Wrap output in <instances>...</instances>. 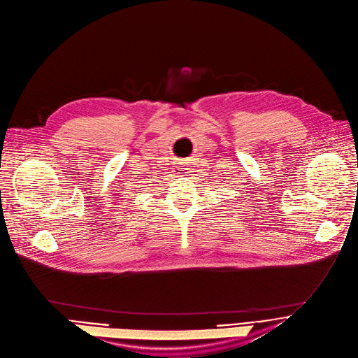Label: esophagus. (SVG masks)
Wrapping results in <instances>:
<instances>
[{
    "label": "esophagus",
    "mask_w": 358,
    "mask_h": 358,
    "mask_svg": "<svg viewBox=\"0 0 358 358\" xmlns=\"http://www.w3.org/2000/svg\"><path fill=\"white\" fill-rule=\"evenodd\" d=\"M176 169H178V173H179V175L185 176V175L187 173V171H189L187 162H179V163H178V166H176Z\"/></svg>",
    "instance_id": "34e87169"
}]
</instances>
